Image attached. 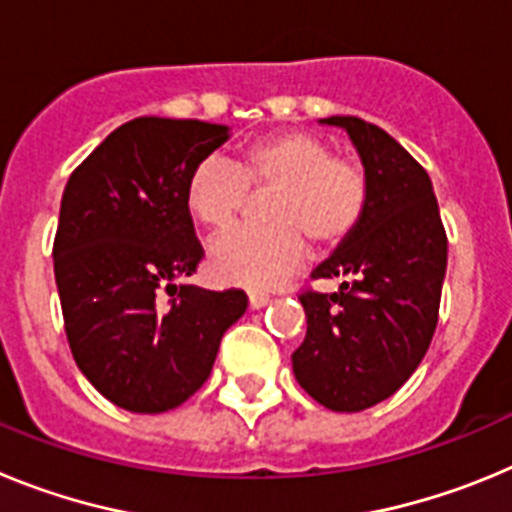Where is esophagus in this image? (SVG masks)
<instances>
[{
    "instance_id": "1",
    "label": "esophagus",
    "mask_w": 512,
    "mask_h": 512,
    "mask_svg": "<svg viewBox=\"0 0 512 512\" xmlns=\"http://www.w3.org/2000/svg\"><path fill=\"white\" fill-rule=\"evenodd\" d=\"M269 300L271 297L266 295V292H256V289L248 292V305H251V310H261V307L269 305Z\"/></svg>"
}]
</instances>
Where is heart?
<instances>
[{
  "instance_id": "b5f03b06",
  "label": "heart",
  "mask_w": 512,
  "mask_h": 512,
  "mask_svg": "<svg viewBox=\"0 0 512 512\" xmlns=\"http://www.w3.org/2000/svg\"><path fill=\"white\" fill-rule=\"evenodd\" d=\"M251 189H274L269 228H238L212 246L217 277L241 287L269 289L307 259L310 240L333 251L354 233L369 200V182L359 164L333 156L323 138L282 130L253 140L238 164L205 158L187 184L192 215L210 230H228L238 220Z\"/></svg>"
}]
</instances>
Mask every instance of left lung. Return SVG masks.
I'll return each mask as SVG.
<instances>
[{
	"mask_svg": "<svg viewBox=\"0 0 512 512\" xmlns=\"http://www.w3.org/2000/svg\"><path fill=\"white\" fill-rule=\"evenodd\" d=\"M320 125L348 133L369 200L354 233L312 269V279L341 287L300 297L307 336L292 369L312 400L359 413L395 395L431 346L449 243L431 176L392 135L359 117Z\"/></svg>",
	"mask_w": 512,
	"mask_h": 512,
	"instance_id": "left-lung-1",
	"label": "left lung"
}]
</instances>
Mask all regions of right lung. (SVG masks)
<instances>
[{
  "instance_id": "add662e5",
  "label": "right lung",
  "mask_w": 512,
  "mask_h": 512,
  "mask_svg": "<svg viewBox=\"0 0 512 512\" xmlns=\"http://www.w3.org/2000/svg\"><path fill=\"white\" fill-rule=\"evenodd\" d=\"M228 125L138 117L110 133L63 189L53 271L71 354L117 408L166 413L207 382L241 289L184 284L202 259L189 176Z\"/></svg>"
}]
</instances>
